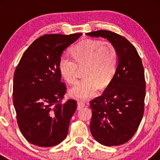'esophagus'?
Returning <instances> with one entry per match:
<instances>
[{"label":"esophagus","mask_w":160,"mask_h":160,"mask_svg":"<svg viewBox=\"0 0 160 160\" xmlns=\"http://www.w3.org/2000/svg\"><path fill=\"white\" fill-rule=\"evenodd\" d=\"M84 106H85L84 102H83L82 101H78L77 102V109H78V110H79V109L83 108V107H84Z\"/></svg>","instance_id":"1"}]
</instances>
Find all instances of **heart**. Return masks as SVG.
Here are the masks:
<instances>
[{
  "label": "heart",
  "instance_id": "b5f03b06",
  "mask_svg": "<svg viewBox=\"0 0 160 160\" xmlns=\"http://www.w3.org/2000/svg\"><path fill=\"white\" fill-rule=\"evenodd\" d=\"M73 58L62 54L59 60V71L68 84L76 82L79 68H84L85 78L70 89L71 97L87 100L97 94L99 86L105 87L112 79L118 64V54L110 42L87 39L72 49Z\"/></svg>",
  "mask_w": 160,
  "mask_h": 160
}]
</instances>
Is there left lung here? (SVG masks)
<instances>
[{
    "mask_svg": "<svg viewBox=\"0 0 160 160\" xmlns=\"http://www.w3.org/2000/svg\"><path fill=\"white\" fill-rule=\"evenodd\" d=\"M112 43L118 64L112 79L102 95L90 101V131L98 143L119 146L132 138L144 112L146 82L141 59L134 46L124 37L108 30L87 32Z\"/></svg>",
    "mask_w": 160,
    "mask_h": 160,
    "instance_id": "left-lung-1",
    "label": "left lung"
}]
</instances>
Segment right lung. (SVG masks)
<instances>
[{"label": "right lung", "instance_id": "right-lung-1", "mask_svg": "<svg viewBox=\"0 0 160 160\" xmlns=\"http://www.w3.org/2000/svg\"><path fill=\"white\" fill-rule=\"evenodd\" d=\"M82 33L44 35L25 52L15 70L13 103L22 134L41 147H51L66 138L75 100L61 102L66 87L61 82L59 60Z\"/></svg>", "mask_w": 160, "mask_h": 160}]
</instances>
